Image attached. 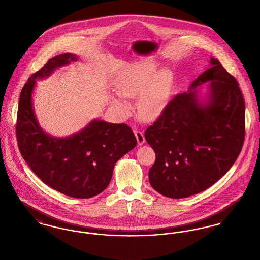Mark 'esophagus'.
I'll use <instances>...</instances> for the list:
<instances>
[{
    "label": "esophagus",
    "instance_id": "34e87169",
    "mask_svg": "<svg viewBox=\"0 0 260 260\" xmlns=\"http://www.w3.org/2000/svg\"><path fill=\"white\" fill-rule=\"evenodd\" d=\"M135 135H136L138 145H142V144L145 142V137H144V135L142 134V132H140V131H138V129H136V131H135Z\"/></svg>",
    "mask_w": 260,
    "mask_h": 260
}]
</instances>
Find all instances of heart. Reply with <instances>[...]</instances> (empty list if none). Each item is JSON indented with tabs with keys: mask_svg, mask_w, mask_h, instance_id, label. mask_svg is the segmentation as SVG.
I'll return each mask as SVG.
<instances>
[{
	"mask_svg": "<svg viewBox=\"0 0 260 260\" xmlns=\"http://www.w3.org/2000/svg\"><path fill=\"white\" fill-rule=\"evenodd\" d=\"M155 67L150 65L128 66L117 82V91L120 95L113 98V105L123 116L132 111L131 104L124 98L139 96L137 112L140 119L152 121L160 116L169 98L172 74L164 70L154 76Z\"/></svg>",
	"mask_w": 260,
	"mask_h": 260,
	"instance_id": "b5f03b06",
	"label": "heart"
}]
</instances>
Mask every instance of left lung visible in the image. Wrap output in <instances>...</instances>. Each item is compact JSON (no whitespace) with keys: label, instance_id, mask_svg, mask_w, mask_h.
I'll use <instances>...</instances> for the list:
<instances>
[{"label":"left lung","instance_id":"1","mask_svg":"<svg viewBox=\"0 0 260 260\" xmlns=\"http://www.w3.org/2000/svg\"><path fill=\"white\" fill-rule=\"evenodd\" d=\"M191 88L210 82L202 105L196 90L178 93L144 136L156 154L151 186L169 198H186L219 180L240 155L246 136L245 101L235 78L216 58Z\"/></svg>","mask_w":260,"mask_h":260}]
</instances>
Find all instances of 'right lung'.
Wrapping results in <instances>:
<instances>
[{"instance_id":"right-lung-1","label":"right lung","mask_w":260,"mask_h":260,"mask_svg":"<svg viewBox=\"0 0 260 260\" xmlns=\"http://www.w3.org/2000/svg\"><path fill=\"white\" fill-rule=\"evenodd\" d=\"M76 60L71 53L60 54L31 75L20 93L15 132L22 158L44 183L64 195L87 199L109 185L116 161L137 141L127 124L99 120L67 138L51 137L42 131L32 107L35 81Z\"/></svg>"}]
</instances>
